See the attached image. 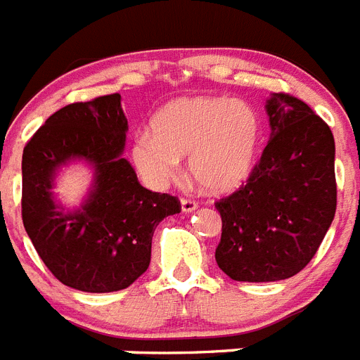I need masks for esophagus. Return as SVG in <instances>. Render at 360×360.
<instances>
[{
  "instance_id": "1",
  "label": "esophagus",
  "mask_w": 360,
  "mask_h": 360,
  "mask_svg": "<svg viewBox=\"0 0 360 360\" xmlns=\"http://www.w3.org/2000/svg\"><path fill=\"white\" fill-rule=\"evenodd\" d=\"M195 208H198V203H195V201H192V199H181V210L185 214L194 212Z\"/></svg>"
}]
</instances>
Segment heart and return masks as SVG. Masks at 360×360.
I'll list each match as a JSON object with an SVG mask.
<instances>
[{
    "mask_svg": "<svg viewBox=\"0 0 360 360\" xmlns=\"http://www.w3.org/2000/svg\"><path fill=\"white\" fill-rule=\"evenodd\" d=\"M152 134H139L131 159L139 175L153 188H162L181 172L210 194H231L255 168L262 122L250 104L217 95L181 96L157 111Z\"/></svg>",
    "mask_w": 360,
    "mask_h": 360,
    "instance_id": "heart-1",
    "label": "heart"
}]
</instances>
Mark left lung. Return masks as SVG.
I'll return each instance as SVG.
<instances>
[{
    "label": "left lung",
    "instance_id": "1",
    "mask_svg": "<svg viewBox=\"0 0 360 360\" xmlns=\"http://www.w3.org/2000/svg\"><path fill=\"white\" fill-rule=\"evenodd\" d=\"M271 139L247 185L217 201L216 262L236 282L295 276L319 250L337 208L335 139L306 102L273 93Z\"/></svg>",
    "mask_w": 360,
    "mask_h": 360
}]
</instances>
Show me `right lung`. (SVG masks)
I'll return each instance as SVG.
<instances>
[{
    "mask_svg": "<svg viewBox=\"0 0 360 360\" xmlns=\"http://www.w3.org/2000/svg\"><path fill=\"white\" fill-rule=\"evenodd\" d=\"M128 119L120 95L58 110L27 143L21 159V216L36 252L68 288L126 289L146 273L152 238L166 216L181 212L174 195L144 188L124 159ZM84 162L94 177L78 207L53 195L62 167Z\"/></svg>",
    "mask_w": 360,
    "mask_h": 360,
    "instance_id": "1",
    "label": "right lung"
}]
</instances>
